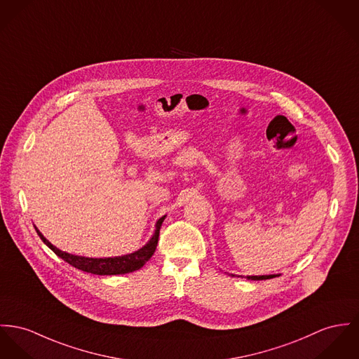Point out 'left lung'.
I'll return each instance as SVG.
<instances>
[{"instance_id":"1","label":"left lung","mask_w":359,"mask_h":359,"mask_svg":"<svg viewBox=\"0 0 359 359\" xmlns=\"http://www.w3.org/2000/svg\"><path fill=\"white\" fill-rule=\"evenodd\" d=\"M277 275H264V276H248V280H268V278H273Z\"/></svg>"}]
</instances>
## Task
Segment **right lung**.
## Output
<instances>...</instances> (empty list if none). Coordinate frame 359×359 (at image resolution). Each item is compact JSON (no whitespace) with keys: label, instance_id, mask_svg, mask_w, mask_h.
<instances>
[{"label":"right lung","instance_id":"add662e5","mask_svg":"<svg viewBox=\"0 0 359 359\" xmlns=\"http://www.w3.org/2000/svg\"><path fill=\"white\" fill-rule=\"evenodd\" d=\"M166 216H163L156 224V232L151 236V239L143 246L139 248L138 251H134L127 255L121 257H109V258H88V257H81V255H74L65 251H61L53 246L35 226L36 233L42 239V242L53 250V252L57 254L60 258H62L65 262L69 265L75 266L76 269H81L83 272L93 273V275H101V276H111V275H124V273H131L134 271L140 269L154 254L157 243H158V236H160V228L163 225V221L165 220Z\"/></svg>","mask_w":359,"mask_h":359}]
</instances>
